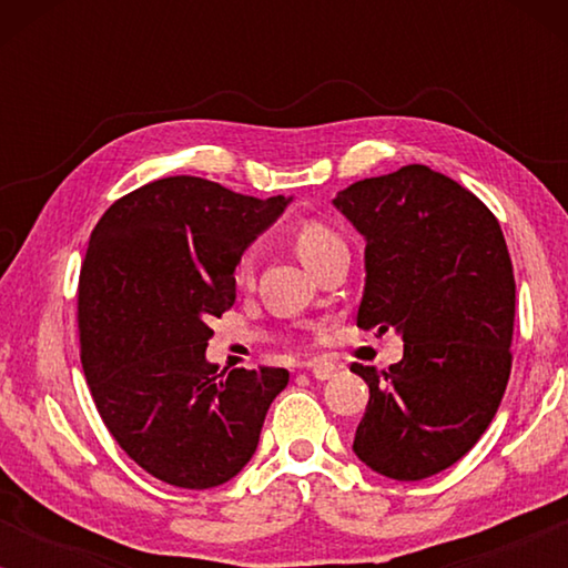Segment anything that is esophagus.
<instances>
[{"label": "esophagus", "mask_w": 568, "mask_h": 568, "mask_svg": "<svg viewBox=\"0 0 568 568\" xmlns=\"http://www.w3.org/2000/svg\"><path fill=\"white\" fill-rule=\"evenodd\" d=\"M305 367L313 372L315 379H331V377H336V372H338L336 364L328 359H313V362H307Z\"/></svg>", "instance_id": "obj_1"}]
</instances>
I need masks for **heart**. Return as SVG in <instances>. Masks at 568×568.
Masks as SVG:
<instances>
[{"label":"heart","instance_id":"b5f03b06","mask_svg":"<svg viewBox=\"0 0 568 568\" xmlns=\"http://www.w3.org/2000/svg\"><path fill=\"white\" fill-rule=\"evenodd\" d=\"M344 245V240H341L336 232H333L328 224L317 222V220H307L302 222L297 232H294V247H297V255L302 258V263L310 268L313 263L325 255L333 247H341ZM253 253H245L243 258H240L237 268H235V282L240 286H247L253 282Z\"/></svg>","mask_w":568,"mask_h":568}]
</instances>
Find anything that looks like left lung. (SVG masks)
Here are the masks:
<instances>
[{
    "mask_svg": "<svg viewBox=\"0 0 568 568\" xmlns=\"http://www.w3.org/2000/svg\"><path fill=\"white\" fill-rule=\"evenodd\" d=\"M333 206L367 240L356 325L403 336L390 369L352 364L369 385L354 453L379 476L429 478L470 453L507 390V243L484 201L426 165L356 181Z\"/></svg>",
    "mask_w": 568,
    "mask_h": 568,
    "instance_id": "1",
    "label": "left lung"
}]
</instances>
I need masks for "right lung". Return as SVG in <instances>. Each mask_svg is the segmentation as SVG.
Segmentation results:
<instances>
[{"mask_svg":"<svg viewBox=\"0 0 568 568\" xmlns=\"http://www.w3.org/2000/svg\"><path fill=\"white\" fill-rule=\"evenodd\" d=\"M292 199L160 178L100 216L80 274L82 369L119 447L178 488L227 484L258 447L282 367L206 362L209 321L235 305L245 247Z\"/></svg>","mask_w":568,"mask_h":568,"instance_id":"add662e5","label":"right lung"}]
</instances>
